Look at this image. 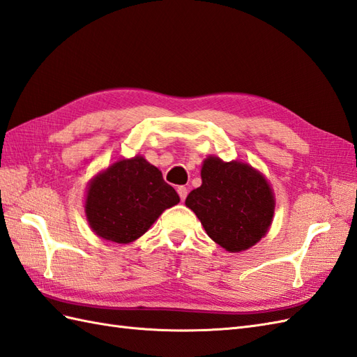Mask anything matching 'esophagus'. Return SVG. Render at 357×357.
<instances>
[{"label": "esophagus", "instance_id": "34e87169", "mask_svg": "<svg viewBox=\"0 0 357 357\" xmlns=\"http://www.w3.org/2000/svg\"><path fill=\"white\" fill-rule=\"evenodd\" d=\"M178 195H179V197H181V200L182 202H184L185 200V197H187V195H188V190L184 187V185H181V187H178Z\"/></svg>", "mask_w": 357, "mask_h": 357}]
</instances>
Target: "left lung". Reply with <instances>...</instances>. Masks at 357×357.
<instances>
[{
    "label": "left lung",
    "mask_w": 357,
    "mask_h": 357,
    "mask_svg": "<svg viewBox=\"0 0 357 357\" xmlns=\"http://www.w3.org/2000/svg\"><path fill=\"white\" fill-rule=\"evenodd\" d=\"M202 185L190 191L185 205L208 236L229 252H244L267 235L276 197L267 176L249 162L208 155L200 169Z\"/></svg>",
    "instance_id": "1"
}]
</instances>
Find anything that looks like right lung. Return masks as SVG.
Masks as SVG:
<instances>
[{
  "label": "right lung",
  "instance_id": "right-lung-1",
  "mask_svg": "<svg viewBox=\"0 0 357 357\" xmlns=\"http://www.w3.org/2000/svg\"><path fill=\"white\" fill-rule=\"evenodd\" d=\"M179 204L175 188L143 155L119 158L89 181L84 213L99 238L130 244L149 231L157 218Z\"/></svg>",
  "mask_w": 357,
  "mask_h": 357
}]
</instances>
